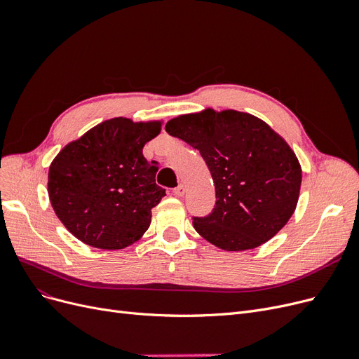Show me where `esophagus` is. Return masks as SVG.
<instances>
[{
    "label": "esophagus",
    "instance_id": "34e87169",
    "mask_svg": "<svg viewBox=\"0 0 359 359\" xmlns=\"http://www.w3.org/2000/svg\"><path fill=\"white\" fill-rule=\"evenodd\" d=\"M173 194H175L176 196H183V195H184V186H183V184H179L177 188L173 189Z\"/></svg>",
    "mask_w": 359,
    "mask_h": 359
}]
</instances>
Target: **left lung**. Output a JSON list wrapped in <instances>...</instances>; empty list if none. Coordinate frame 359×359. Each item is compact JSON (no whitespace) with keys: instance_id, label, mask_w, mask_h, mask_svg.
Listing matches in <instances>:
<instances>
[{"instance_id":"obj_1","label":"left lung","mask_w":359,"mask_h":359,"mask_svg":"<svg viewBox=\"0 0 359 359\" xmlns=\"http://www.w3.org/2000/svg\"><path fill=\"white\" fill-rule=\"evenodd\" d=\"M165 132L198 149L215 184V207L194 227L224 251L271 239L298 204L302 171L294 152L267 123L235 110L170 120Z\"/></svg>"}]
</instances>
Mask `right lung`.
<instances>
[{
    "instance_id": "1",
    "label": "right lung",
    "mask_w": 359,
    "mask_h": 359,
    "mask_svg": "<svg viewBox=\"0 0 359 359\" xmlns=\"http://www.w3.org/2000/svg\"><path fill=\"white\" fill-rule=\"evenodd\" d=\"M160 130V121L117 117L58 152L50 165L48 195L73 236L100 249H123L144 235L151 210L165 196L155 183L158 163L142 154Z\"/></svg>"
}]
</instances>
